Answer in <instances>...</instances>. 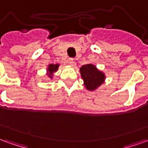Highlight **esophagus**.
I'll list each match as a JSON object with an SVG mask.
<instances>
[{
    "label": "esophagus",
    "instance_id": "obj_1",
    "mask_svg": "<svg viewBox=\"0 0 148 148\" xmlns=\"http://www.w3.org/2000/svg\"><path fill=\"white\" fill-rule=\"evenodd\" d=\"M74 62H75V61L74 60V58H70L68 59V63L71 65V66H73L74 64Z\"/></svg>",
    "mask_w": 148,
    "mask_h": 148
}]
</instances>
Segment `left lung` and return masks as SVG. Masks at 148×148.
Returning <instances> with one entry per match:
<instances>
[{"mask_svg":"<svg viewBox=\"0 0 148 148\" xmlns=\"http://www.w3.org/2000/svg\"><path fill=\"white\" fill-rule=\"evenodd\" d=\"M81 76L84 81L85 87L88 90H95L104 83L106 76L101 71H98L93 64L83 65L80 68Z\"/></svg>","mask_w":148,"mask_h":148,"instance_id":"left-lung-1","label":"left lung"}]
</instances>
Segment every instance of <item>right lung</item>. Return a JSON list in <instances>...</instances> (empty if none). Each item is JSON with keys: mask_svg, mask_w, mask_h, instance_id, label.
I'll use <instances>...</instances> for the list:
<instances>
[{"mask_svg": "<svg viewBox=\"0 0 148 148\" xmlns=\"http://www.w3.org/2000/svg\"><path fill=\"white\" fill-rule=\"evenodd\" d=\"M59 64H50L47 67V75L50 78H52L53 74L57 71L58 69Z\"/></svg>", "mask_w": 148, "mask_h": 148, "instance_id": "1", "label": "right lung"}]
</instances>
